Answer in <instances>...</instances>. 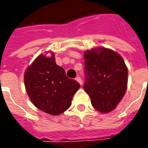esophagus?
Listing matches in <instances>:
<instances>
[{"label":"esophagus","instance_id":"34e87169","mask_svg":"<svg viewBox=\"0 0 148 148\" xmlns=\"http://www.w3.org/2000/svg\"><path fill=\"white\" fill-rule=\"evenodd\" d=\"M75 80L77 81V82L79 83L80 85H82V78H81V77H80V76H77V77L75 78Z\"/></svg>","mask_w":148,"mask_h":148}]
</instances>
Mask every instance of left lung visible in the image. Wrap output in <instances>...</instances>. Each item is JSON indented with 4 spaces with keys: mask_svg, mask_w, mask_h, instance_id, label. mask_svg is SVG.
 Instances as JSON below:
<instances>
[{
    "mask_svg": "<svg viewBox=\"0 0 148 148\" xmlns=\"http://www.w3.org/2000/svg\"><path fill=\"white\" fill-rule=\"evenodd\" d=\"M83 85L96 110L108 113L116 108L127 88L128 70L120 55L101 48L85 52Z\"/></svg>",
    "mask_w": 148,
    "mask_h": 148,
    "instance_id": "left-lung-1",
    "label": "left lung"
}]
</instances>
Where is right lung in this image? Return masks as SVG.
<instances>
[{"mask_svg":"<svg viewBox=\"0 0 148 148\" xmlns=\"http://www.w3.org/2000/svg\"><path fill=\"white\" fill-rule=\"evenodd\" d=\"M24 82L34 106L52 115L67 110L80 88L77 81L66 77L64 69L56 65L54 54L39 56L26 71Z\"/></svg>","mask_w":148,"mask_h":148,"instance_id":"right-lung-1","label":"right lung"}]
</instances>
